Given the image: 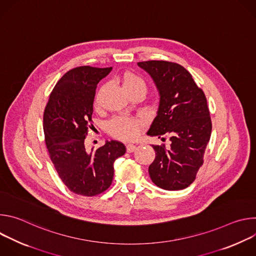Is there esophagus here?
<instances>
[{"instance_id": "obj_1", "label": "esophagus", "mask_w": 256, "mask_h": 256, "mask_svg": "<svg viewBox=\"0 0 256 256\" xmlns=\"http://www.w3.org/2000/svg\"><path fill=\"white\" fill-rule=\"evenodd\" d=\"M136 146L134 144H126V151L128 152V153H132V152H134V150H136Z\"/></svg>"}]
</instances>
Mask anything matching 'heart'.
<instances>
[{
  "label": "heart",
  "mask_w": 256,
  "mask_h": 256,
  "mask_svg": "<svg viewBox=\"0 0 256 256\" xmlns=\"http://www.w3.org/2000/svg\"><path fill=\"white\" fill-rule=\"evenodd\" d=\"M122 83L128 93L134 91V90H144V89H146L144 81L140 76H138L130 72H124V74L122 75ZM101 90L102 89L99 90V92L97 93V95L95 97V103H98V101H99ZM140 126V122L134 118H116L110 124V132L114 136H116L118 138L130 140V138H134L138 134Z\"/></svg>",
  "instance_id": "obj_1"
}]
</instances>
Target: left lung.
I'll return each instance as SVG.
<instances>
[{
  "mask_svg": "<svg viewBox=\"0 0 256 256\" xmlns=\"http://www.w3.org/2000/svg\"><path fill=\"white\" fill-rule=\"evenodd\" d=\"M138 66L151 76L160 95L157 116L147 134L168 136L171 142L169 149L165 144L152 146L156 157L149 166L150 177L160 188L184 190L194 181L210 138L206 95L190 72L176 62L148 60Z\"/></svg>",
  "mask_w": 256,
  "mask_h": 256,
  "instance_id": "obj_1",
  "label": "left lung"
}]
</instances>
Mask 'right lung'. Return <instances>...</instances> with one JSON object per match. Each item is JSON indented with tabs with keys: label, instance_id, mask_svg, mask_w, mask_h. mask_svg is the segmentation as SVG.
Here are the masks:
<instances>
[{
	"label": "right lung",
	"instance_id": "add662e5",
	"mask_svg": "<svg viewBox=\"0 0 256 256\" xmlns=\"http://www.w3.org/2000/svg\"><path fill=\"white\" fill-rule=\"evenodd\" d=\"M112 70L89 66L70 70L56 84L44 109L50 160L64 186L76 194L94 196L105 192L112 186L114 161L126 151L118 140H106L90 153L85 148L97 84Z\"/></svg>",
	"mask_w": 256,
	"mask_h": 256
}]
</instances>
